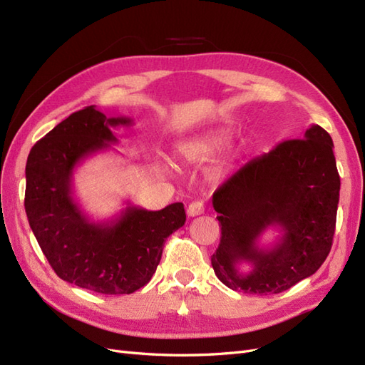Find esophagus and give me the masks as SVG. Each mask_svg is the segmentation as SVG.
Wrapping results in <instances>:
<instances>
[{"label": "esophagus", "instance_id": "34e87169", "mask_svg": "<svg viewBox=\"0 0 365 365\" xmlns=\"http://www.w3.org/2000/svg\"><path fill=\"white\" fill-rule=\"evenodd\" d=\"M204 213V204L201 201H193L189 204L187 207V215L189 217H198Z\"/></svg>", "mask_w": 365, "mask_h": 365}]
</instances>
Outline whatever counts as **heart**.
<instances>
[{
  "mask_svg": "<svg viewBox=\"0 0 365 365\" xmlns=\"http://www.w3.org/2000/svg\"><path fill=\"white\" fill-rule=\"evenodd\" d=\"M226 142H227V138L226 135H223V133H213V135L181 142V144L176 147V152L181 156H189V155H197V153H215L226 145Z\"/></svg>",
  "mask_w": 365,
  "mask_h": 365,
  "instance_id": "1",
  "label": "heart"
}]
</instances>
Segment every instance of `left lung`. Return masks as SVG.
Masks as SVG:
<instances>
[{"label":"left lung","instance_id":"1","mask_svg":"<svg viewBox=\"0 0 365 365\" xmlns=\"http://www.w3.org/2000/svg\"><path fill=\"white\" fill-rule=\"evenodd\" d=\"M333 148L331 136L311 125L300 139L254 158L215 190L221 240L212 268L227 288L279 294L321 268L331 250L341 190ZM269 227L281 237L263 248L259 237ZM243 262L250 272L239 268Z\"/></svg>","mask_w":365,"mask_h":365}]
</instances>
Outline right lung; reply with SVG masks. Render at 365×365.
Returning <instances> with one entry per match:
<instances>
[{
    "instance_id": "right-lung-1",
    "label": "right lung",
    "mask_w": 365,
    "mask_h": 365,
    "mask_svg": "<svg viewBox=\"0 0 365 365\" xmlns=\"http://www.w3.org/2000/svg\"><path fill=\"white\" fill-rule=\"evenodd\" d=\"M130 125V118L86 106L40 139L26 164L24 209L43 254L60 279L101 294H131L147 285L165 238L185 223L182 202L161 210L128 202L118 217L94 221L76 201V168L118 144L113 128Z\"/></svg>"
}]
</instances>
